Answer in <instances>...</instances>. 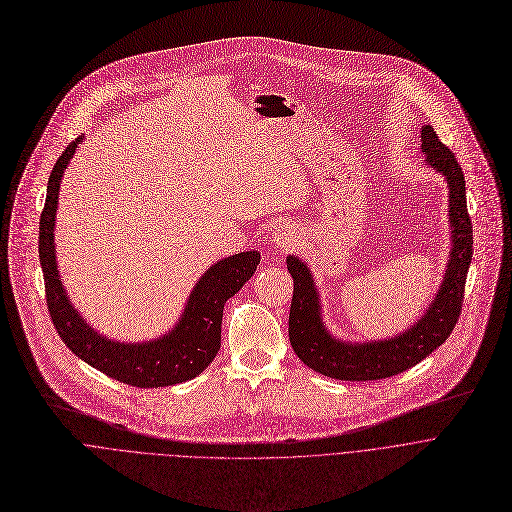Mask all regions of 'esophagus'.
Returning <instances> with one entry per match:
<instances>
[{"label":"esophagus","mask_w":512,"mask_h":512,"mask_svg":"<svg viewBox=\"0 0 512 512\" xmlns=\"http://www.w3.org/2000/svg\"><path fill=\"white\" fill-rule=\"evenodd\" d=\"M271 243L277 247V249H285V251H289V249H294L296 247V233L291 231L289 227H279L273 235H271Z\"/></svg>","instance_id":"34e87169"}]
</instances>
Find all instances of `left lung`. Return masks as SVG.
Here are the masks:
<instances>
[{
  "label": "left lung",
  "instance_id": "obj_1",
  "mask_svg": "<svg viewBox=\"0 0 512 512\" xmlns=\"http://www.w3.org/2000/svg\"><path fill=\"white\" fill-rule=\"evenodd\" d=\"M421 152L425 166L440 172L450 190L452 249L444 281L423 316L405 332L369 342L334 338L322 322V304L310 267L296 255L287 257L294 277V298L289 308V342L308 367L338 381H377L399 375L452 334L464 302V285L472 261V221L466 206V180L456 156L437 139L431 125L421 127Z\"/></svg>",
  "mask_w": 512,
  "mask_h": 512
}]
</instances>
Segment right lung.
Masks as SVG:
<instances>
[{
	"label": "right lung",
	"instance_id": "1",
	"mask_svg": "<svg viewBox=\"0 0 512 512\" xmlns=\"http://www.w3.org/2000/svg\"><path fill=\"white\" fill-rule=\"evenodd\" d=\"M81 141L83 135L68 143V148L56 160L40 216L38 249L52 324L70 352L119 383L152 389L190 381L208 367L221 348L225 304L253 277L261 255L257 251H243L216 261L206 269L190 291L178 324L156 340L117 342L99 334L70 304L58 275L54 253V218L60 180Z\"/></svg>",
	"mask_w": 512,
	"mask_h": 512
}]
</instances>
